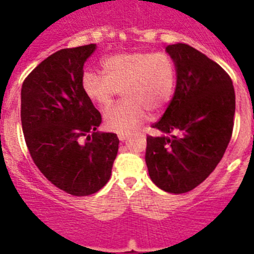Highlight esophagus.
I'll return each instance as SVG.
<instances>
[{
  "label": "esophagus",
  "mask_w": 254,
  "mask_h": 254,
  "mask_svg": "<svg viewBox=\"0 0 254 254\" xmlns=\"http://www.w3.org/2000/svg\"><path fill=\"white\" fill-rule=\"evenodd\" d=\"M118 138H120L121 141H125L126 138H127V133H120L118 134Z\"/></svg>",
  "instance_id": "obj_1"
}]
</instances>
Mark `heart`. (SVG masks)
<instances>
[{
  "label": "heart",
  "instance_id": "b5f03b06",
  "mask_svg": "<svg viewBox=\"0 0 254 254\" xmlns=\"http://www.w3.org/2000/svg\"><path fill=\"white\" fill-rule=\"evenodd\" d=\"M103 75L86 71L81 89L102 109L122 90L125 102L108 109L104 123L109 131L129 133L146 120L147 111H161L172 99L177 81L176 61L167 52H122L102 61Z\"/></svg>",
  "mask_w": 254,
  "mask_h": 254
}]
</instances>
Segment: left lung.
Returning <instances> with one entry per match:
<instances>
[{
	"instance_id": "obj_1",
	"label": "left lung",
	"mask_w": 254,
	"mask_h": 254,
	"mask_svg": "<svg viewBox=\"0 0 254 254\" xmlns=\"http://www.w3.org/2000/svg\"><path fill=\"white\" fill-rule=\"evenodd\" d=\"M177 66V86L161 120L147 136V169L155 185L169 193H186L201 185L232 138L235 93L225 69L188 44L167 47Z\"/></svg>"
}]
</instances>
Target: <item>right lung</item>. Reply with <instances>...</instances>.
<instances>
[{
    "mask_svg": "<svg viewBox=\"0 0 254 254\" xmlns=\"http://www.w3.org/2000/svg\"><path fill=\"white\" fill-rule=\"evenodd\" d=\"M95 44L56 52L22 82L21 126L30 156L52 185L89 196L109 181L120 140L95 132L102 116L81 89ZM91 133V135H89Z\"/></svg>",
    "mask_w": 254,
    "mask_h": 254,
    "instance_id": "add662e5",
    "label": "right lung"
}]
</instances>
